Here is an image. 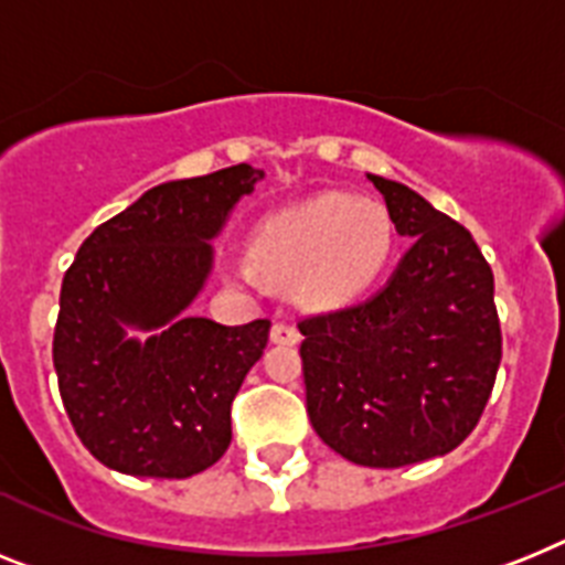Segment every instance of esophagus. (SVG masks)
I'll list each match as a JSON object with an SVG mask.
<instances>
[{
  "label": "esophagus",
  "instance_id": "esophagus-1",
  "mask_svg": "<svg viewBox=\"0 0 565 565\" xmlns=\"http://www.w3.org/2000/svg\"><path fill=\"white\" fill-rule=\"evenodd\" d=\"M269 339H273L275 344H298V341H301V333H298L292 324H287V321H273Z\"/></svg>",
  "mask_w": 565,
  "mask_h": 565
}]
</instances>
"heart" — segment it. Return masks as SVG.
<instances>
[{
    "label": "heart",
    "instance_id": "b5f03b06",
    "mask_svg": "<svg viewBox=\"0 0 565 565\" xmlns=\"http://www.w3.org/2000/svg\"><path fill=\"white\" fill-rule=\"evenodd\" d=\"M393 253V224L376 203L353 194H321L290 210L273 212L255 226L249 258L275 281L298 278L310 307H339L371 290ZM255 269L238 264L232 278L255 281Z\"/></svg>",
    "mask_w": 565,
    "mask_h": 565
}]
</instances>
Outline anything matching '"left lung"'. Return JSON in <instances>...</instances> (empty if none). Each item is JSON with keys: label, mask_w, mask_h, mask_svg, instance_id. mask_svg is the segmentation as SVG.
<instances>
[{"label": "left lung", "mask_w": 565, "mask_h": 565, "mask_svg": "<svg viewBox=\"0 0 565 565\" xmlns=\"http://www.w3.org/2000/svg\"><path fill=\"white\" fill-rule=\"evenodd\" d=\"M411 238L371 298L298 321L307 414L321 443L367 468L454 451L480 422L502 359L494 273L471 232L396 180L376 178Z\"/></svg>", "instance_id": "8db88e82"}]
</instances>
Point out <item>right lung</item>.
Returning a JSON list of instances; mask_svg holds the SVG:
<instances>
[{
    "label": "right lung",
    "mask_w": 565,
    "mask_h": 565,
    "mask_svg": "<svg viewBox=\"0 0 565 565\" xmlns=\"http://www.w3.org/2000/svg\"><path fill=\"white\" fill-rule=\"evenodd\" d=\"M249 163L160 183L83 241L60 290L54 367L79 443L131 477L186 480L224 457L232 399L267 348L269 319L189 316ZM135 326L146 342L125 335Z\"/></svg>",
    "instance_id": "add662e5"
}]
</instances>
